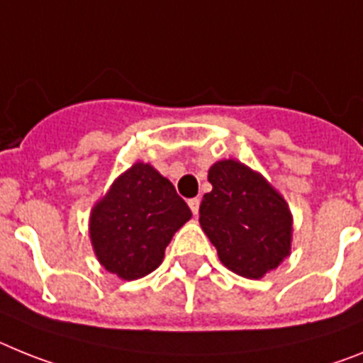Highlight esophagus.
I'll list each match as a JSON object with an SVG mask.
<instances>
[{
	"mask_svg": "<svg viewBox=\"0 0 363 363\" xmlns=\"http://www.w3.org/2000/svg\"><path fill=\"white\" fill-rule=\"evenodd\" d=\"M188 206H190L191 213H194V216H197V213H199L201 199H197V197H195V199H190V201H188Z\"/></svg>",
	"mask_w": 363,
	"mask_h": 363,
	"instance_id": "esophagus-1",
	"label": "esophagus"
}]
</instances>
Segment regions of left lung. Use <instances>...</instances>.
Masks as SVG:
<instances>
[{
	"mask_svg": "<svg viewBox=\"0 0 363 363\" xmlns=\"http://www.w3.org/2000/svg\"><path fill=\"white\" fill-rule=\"evenodd\" d=\"M199 223L220 263L248 279H261L291 254L292 213L281 194L261 173L234 159L208 172Z\"/></svg>",
	"mask_w": 363,
	"mask_h": 363,
	"instance_id": "obj_1",
	"label": "left lung"
}]
</instances>
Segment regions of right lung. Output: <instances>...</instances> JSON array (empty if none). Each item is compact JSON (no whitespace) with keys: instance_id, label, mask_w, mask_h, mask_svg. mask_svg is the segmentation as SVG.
I'll return each mask as SVG.
<instances>
[{"instance_id":"add662e5","label":"right lung","mask_w":363,"mask_h":363,"mask_svg":"<svg viewBox=\"0 0 363 363\" xmlns=\"http://www.w3.org/2000/svg\"><path fill=\"white\" fill-rule=\"evenodd\" d=\"M190 217L168 179L151 164L135 162L91 210L93 250L107 272L138 279L162 263L173 234Z\"/></svg>"}]
</instances>
